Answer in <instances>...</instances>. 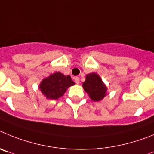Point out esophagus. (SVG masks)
Instances as JSON below:
<instances>
[{"label":"esophagus","instance_id":"34e87169","mask_svg":"<svg viewBox=\"0 0 154 154\" xmlns=\"http://www.w3.org/2000/svg\"><path fill=\"white\" fill-rule=\"evenodd\" d=\"M74 81H75L76 84H78L79 83H80V77H76L75 78H74Z\"/></svg>","mask_w":154,"mask_h":154}]
</instances>
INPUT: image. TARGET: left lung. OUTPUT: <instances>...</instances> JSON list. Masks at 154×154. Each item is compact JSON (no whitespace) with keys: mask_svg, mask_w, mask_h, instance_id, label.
I'll use <instances>...</instances> for the list:
<instances>
[{"mask_svg":"<svg viewBox=\"0 0 154 154\" xmlns=\"http://www.w3.org/2000/svg\"><path fill=\"white\" fill-rule=\"evenodd\" d=\"M83 87L94 101L101 100L106 95V85L96 73H91L86 76V80L83 83Z\"/></svg>","mask_w":154,"mask_h":154,"instance_id":"obj_1","label":"left lung"}]
</instances>
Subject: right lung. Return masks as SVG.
<instances>
[{
    "label": "right lung",
    "instance_id": "right-lung-1",
    "mask_svg": "<svg viewBox=\"0 0 154 154\" xmlns=\"http://www.w3.org/2000/svg\"><path fill=\"white\" fill-rule=\"evenodd\" d=\"M74 84L70 76H65L60 72H56L43 79L39 89L46 98L57 100L61 97L69 87Z\"/></svg>",
    "mask_w": 154,
    "mask_h": 154
}]
</instances>
